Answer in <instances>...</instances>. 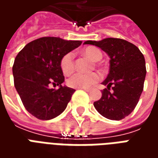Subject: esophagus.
<instances>
[{
  "label": "esophagus",
  "mask_w": 158,
  "mask_h": 158,
  "mask_svg": "<svg viewBox=\"0 0 158 158\" xmlns=\"http://www.w3.org/2000/svg\"><path fill=\"white\" fill-rule=\"evenodd\" d=\"M82 89H84V90H85V91H87V92H89V90H90V88H83Z\"/></svg>",
  "instance_id": "1"
}]
</instances>
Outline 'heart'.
I'll return each mask as SVG.
<instances>
[{"label": "heart", "instance_id": "obj_1", "mask_svg": "<svg viewBox=\"0 0 158 158\" xmlns=\"http://www.w3.org/2000/svg\"><path fill=\"white\" fill-rule=\"evenodd\" d=\"M82 53L86 56L93 60L94 62H97L102 58V54L96 47L89 46L85 50H83ZM60 68L63 74L69 75L74 70V60L73 55L71 52H69L63 56L60 62ZM100 75L97 73H76L71 76L68 80L67 84L69 87L75 88V89H83L93 85L94 84L98 82L100 80Z\"/></svg>", "mask_w": 158, "mask_h": 158}]
</instances>
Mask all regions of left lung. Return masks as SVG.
I'll return each instance as SVG.
<instances>
[{
    "instance_id": "8db88e82",
    "label": "left lung",
    "mask_w": 158,
    "mask_h": 158,
    "mask_svg": "<svg viewBox=\"0 0 158 158\" xmlns=\"http://www.w3.org/2000/svg\"><path fill=\"white\" fill-rule=\"evenodd\" d=\"M84 44L100 47L110 57L109 73L102 82L106 88L94 102L95 108L111 120L124 118L135 108L143 91L146 74L144 56L136 45L122 39L106 38Z\"/></svg>"
}]
</instances>
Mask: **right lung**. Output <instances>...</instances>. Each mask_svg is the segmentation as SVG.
I'll list each match as a JSON object with an SVG mask.
<instances>
[{"mask_svg":"<svg viewBox=\"0 0 158 158\" xmlns=\"http://www.w3.org/2000/svg\"><path fill=\"white\" fill-rule=\"evenodd\" d=\"M80 40L42 37L29 42L19 52L12 66L14 85L26 110L41 120L57 117L66 109L75 89L62 86L60 62L79 47ZM53 84L58 89H52Z\"/></svg>","mask_w":158,"mask_h":158,"instance_id":"right-lung-1","label":"right lung"}]
</instances>
